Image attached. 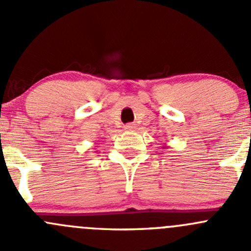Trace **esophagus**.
I'll return each instance as SVG.
<instances>
[{
    "label": "esophagus",
    "instance_id": "esophagus-1",
    "mask_svg": "<svg viewBox=\"0 0 251 251\" xmlns=\"http://www.w3.org/2000/svg\"><path fill=\"white\" fill-rule=\"evenodd\" d=\"M135 128H136L135 124H127V125L124 126V130L125 131H132V130H135Z\"/></svg>",
    "mask_w": 251,
    "mask_h": 251
}]
</instances>
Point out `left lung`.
Listing matches in <instances>:
<instances>
[{"mask_svg":"<svg viewBox=\"0 0 251 251\" xmlns=\"http://www.w3.org/2000/svg\"><path fill=\"white\" fill-rule=\"evenodd\" d=\"M163 148H166V147H165V146H164V147H163Z\"/></svg>","mask_w":251,"mask_h":251,"instance_id":"left-lung-1","label":"left lung"}]
</instances>
